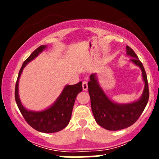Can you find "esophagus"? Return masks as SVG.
Listing matches in <instances>:
<instances>
[{
	"label": "esophagus",
	"instance_id": "34e87169",
	"mask_svg": "<svg viewBox=\"0 0 159 159\" xmlns=\"http://www.w3.org/2000/svg\"><path fill=\"white\" fill-rule=\"evenodd\" d=\"M82 87H83L84 90H87L88 89V86H87V81H83V84H82Z\"/></svg>",
	"mask_w": 159,
	"mask_h": 159
}]
</instances>
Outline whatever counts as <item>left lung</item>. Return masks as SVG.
<instances>
[{"instance_id": "left-lung-1", "label": "left lung", "mask_w": 159, "mask_h": 159, "mask_svg": "<svg viewBox=\"0 0 159 159\" xmlns=\"http://www.w3.org/2000/svg\"><path fill=\"white\" fill-rule=\"evenodd\" d=\"M126 50L128 55L132 57L131 61L141 69L145 83L143 95L138 101L125 105L116 104L111 101L102 90L96 75H91L90 81L88 82V92L94 118L100 126L107 130L117 131L133 125L143 113L149 100L148 81L143 66L129 45L126 46Z\"/></svg>"}]
</instances>
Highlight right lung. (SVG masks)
Segmentation results:
<instances>
[{
  "mask_svg": "<svg viewBox=\"0 0 159 159\" xmlns=\"http://www.w3.org/2000/svg\"><path fill=\"white\" fill-rule=\"evenodd\" d=\"M46 48L45 45L38 47L23 63L18 75L15 88V98L16 104L24 119L29 125L38 132L54 133L60 132L68 125L72 116V109L77 95L82 90V82L74 85H66L63 92L57 99L55 103L49 108L40 112L27 111L23 107L19 97V80L23 69L28 62L32 61L39 53Z\"/></svg>",
  "mask_w": 159,
  "mask_h": 159,
  "instance_id": "obj_1",
  "label": "right lung"
}]
</instances>
